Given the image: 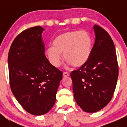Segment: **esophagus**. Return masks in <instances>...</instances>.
Returning <instances> with one entry per match:
<instances>
[{
    "instance_id": "34e87169",
    "label": "esophagus",
    "mask_w": 127,
    "mask_h": 127,
    "mask_svg": "<svg viewBox=\"0 0 127 127\" xmlns=\"http://www.w3.org/2000/svg\"><path fill=\"white\" fill-rule=\"evenodd\" d=\"M63 76H64V77H67V76H69V74L68 73V72H64V73H63Z\"/></svg>"
}]
</instances>
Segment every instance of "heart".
<instances>
[{
	"instance_id": "1",
	"label": "heart",
	"mask_w": 127,
	"mask_h": 127,
	"mask_svg": "<svg viewBox=\"0 0 127 127\" xmlns=\"http://www.w3.org/2000/svg\"><path fill=\"white\" fill-rule=\"evenodd\" d=\"M53 47L47 49L48 60L53 66L60 67L62 64V54L65 60L74 67H81L89 59L92 39L86 31H71L57 36L53 42Z\"/></svg>"
}]
</instances>
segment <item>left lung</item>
<instances>
[{
  "label": "left lung",
  "instance_id": "1",
  "mask_svg": "<svg viewBox=\"0 0 127 127\" xmlns=\"http://www.w3.org/2000/svg\"><path fill=\"white\" fill-rule=\"evenodd\" d=\"M95 41L88 61L70 74L76 103L86 113L104 108L111 100L118 77L114 42L109 33L95 25Z\"/></svg>",
  "mask_w": 127,
  "mask_h": 127
}]
</instances>
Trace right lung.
I'll return each mask as SVG.
<instances>
[{"mask_svg": "<svg viewBox=\"0 0 127 127\" xmlns=\"http://www.w3.org/2000/svg\"><path fill=\"white\" fill-rule=\"evenodd\" d=\"M40 26L24 30L14 39L8 54L11 89L26 111L43 115L53 107L62 72L45 56Z\"/></svg>", "mask_w": 127, "mask_h": 127, "instance_id": "right-lung-1", "label": "right lung"}]
</instances>
